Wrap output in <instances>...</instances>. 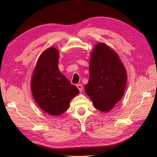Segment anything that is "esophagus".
<instances>
[{
  "label": "esophagus",
  "mask_w": 157,
  "mask_h": 157,
  "mask_svg": "<svg viewBox=\"0 0 157 157\" xmlns=\"http://www.w3.org/2000/svg\"><path fill=\"white\" fill-rule=\"evenodd\" d=\"M76 86L78 87V89H79V91H82L83 90V86L82 84H78L76 85Z\"/></svg>",
  "instance_id": "esophagus-1"
}]
</instances>
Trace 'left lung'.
I'll return each instance as SVG.
<instances>
[{
	"label": "left lung",
	"instance_id": "8db88e82",
	"mask_svg": "<svg viewBox=\"0 0 157 157\" xmlns=\"http://www.w3.org/2000/svg\"><path fill=\"white\" fill-rule=\"evenodd\" d=\"M89 75L86 94L98 110L109 111L124 95L127 73L118 54L105 43L97 44L92 52Z\"/></svg>",
	"mask_w": 157,
	"mask_h": 157
}]
</instances>
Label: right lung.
<instances>
[{"label": "right lung", "instance_id": "obj_1", "mask_svg": "<svg viewBox=\"0 0 157 157\" xmlns=\"http://www.w3.org/2000/svg\"><path fill=\"white\" fill-rule=\"evenodd\" d=\"M59 51L54 47L40 56L32 78L31 89L35 101L43 111L52 116L65 112L72 98L79 93L58 68Z\"/></svg>", "mask_w": 157, "mask_h": 157}]
</instances>
